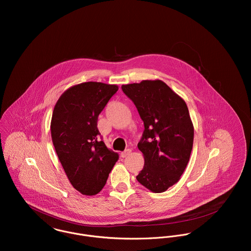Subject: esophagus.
Instances as JSON below:
<instances>
[{"label": "esophagus", "instance_id": "1", "mask_svg": "<svg viewBox=\"0 0 251 251\" xmlns=\"http://www.w3.org/2000/svg\"><path fill=\"white\" fill-rule=\"evenodd\" d=\"M130 152H131V150L130 149H126L125 151H123L122 153H121V156L124 158V157H126L127 155H129L130 154Z\"/></svg>", "mask_w": 251, "mask_h": 251}]
</instances>
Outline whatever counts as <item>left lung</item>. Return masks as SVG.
I'll list each match as a JSON object with an SVG mask.
<instances>
[{"mask_svg":"<svg viewBox=\"0 0 251 251\" xmlns=\"http://www.w3.org/2000/svg\"><path fill=\"white\" fill-rule=\"evenodd\" d=\"M144 122L138 143L145 160L137 180L160 193L177 183L192 150L194 127L185 101L161 80H143L122 86Z\"/></svg>","mask_w":251,"mask_h":251,"instance_id":"8db88e82","label":"left lung"}]
</instances>
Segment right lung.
I'll list each match as a JSON object with an SVG mask.
<instances>
[{"label":"right lung","mask_w":251,"mask_h":251,"mask_svg":"<svg viewBox=\"0 0 251 251\" xmlns=\"http://www.w3.org/2000/svg\"><path fill=\"white\" fill-rule=\"evenodd\" d=\"M119 87L101 82L74 85L59 98L51 119V137L72 186L96 195L105 185L119 154L99 139L98 117Z\"/></svg>","instance_id":"obj_1"}]
</instances>
